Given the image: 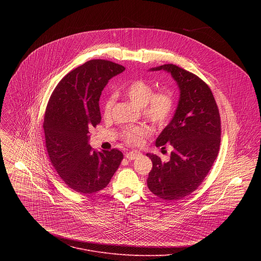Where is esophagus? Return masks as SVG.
<instances>
[{
  "label": "esophagus",
  "mask_w": 261,
  "mask_h": 261,
  "mask_svg": "<svg viewBox=\"0 0 261 261\" xmlns=\"http://www.w3.org/2000/svg\"><path fill=\"white\" fill-rule=\"evenodd\" d=\"M139 155H140V153H139L138 151H131V152H129V153L126 154V158H127L128 160H134V159L137 158Z\"/></svg>",
  "instance_id": "34e87169"
}]
</instances>
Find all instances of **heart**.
<instances>
[{"label":"heart","instance_id":"1","mask_svg":"<svg viewBox=\"0 0 261 261\" xmlns=\"http://www.w3.org/2000/svg\"><path fill=\"white\" fill-rule=\"evenodd\" d=\"M124 95L137 107L142 108L144 117L157 126L164 125L171 117L174 101L171 93L161 91L154 94V88L143 80H136L128 84L124 90ZM115 104V97H108L103 104L105 117L110 115ZM151 134V129L140 125L129 127L124 131V138L132 144H139L142 138Z\"/></svg>","mask_w":261,"mask_h":261}]
</instances>
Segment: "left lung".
<instances>
[{
    "instance_id": "8db88e82",
    "label": "left lung",
    "mask_w": 261,
    "mask_h": 261,
    "mask_svg": "<svg viewBox=\"0 0 261 261\" xmlns=\"http://www.w3.org/2000/svg\"><path fill=\"white\" fill-rule=\"evenodd\" d=\"M160 70L175 81L179 98L171 121L156 139V146L170 143L173 151L167 162L146 154L153 162L146 181L158 197L176 200L195 191L213 166L220 148L221 121L213 93L204 82L172 64L150 69Z\"/></svg>"
}]
</instances>
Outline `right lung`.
Listing matches in <instances>:
<instances>
[{
    "instance_id": "right-lung-1",
    "label": "right lung",
    "mask_w": 261,
    "mask_h": 261,
    "mask_svg": "<svg viewBox=\"0 0 261 261\" xmlns=\"http://www.w3.org/2000/svg\"><path fill=\"white\" fill-rule=\"evenodd\" d=\"M124 70L109 61H89L68 73L48 101L43 122L47 154L63 181L79 193L105 188L123 160L116 148L93 151L89 130L101 122L103 89Z\"/></svg>"
}]
</instances>
